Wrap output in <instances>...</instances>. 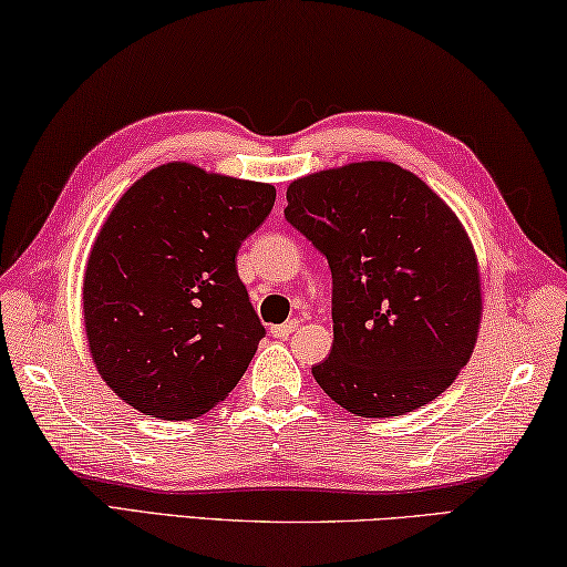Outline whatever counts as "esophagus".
Wrapping results in <instances>:
<instances>
[{
    "label": "esophagus",
    "mask_w": 567,
    "mask_h": 567,
    "mask_svg": "<svg viewBox=\"0 0 567 567\" xmlns=\"http://www.w3.org/2000/svg\"><path fill=\"white\" fill-rule=\"evenodd\" d=\"M299 329V319H291L286 323H278V326H271V336L274 339H289V336Z\"/></svg>",
    "instance_id": "34e87169"
}]
</instances>
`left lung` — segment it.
Masks as SVG:
<instances>
[{"label": "left lung", "mask_w": 567, "mask_h": 567, "mask_svg": "<svg viewBox=\"0 0 567 567\" xmlns=\"http://www.w3.org/2000/svg\"><path fill=\"white\" fill-rule=\"evenodd\" d=\"M286 202L333 278V346L316 383L363 419L439 399L471 361L483 316L478 258L453 208L393 162L301 176Z\"/></svg>", "instance_id": "obj_1"}]
</instances>
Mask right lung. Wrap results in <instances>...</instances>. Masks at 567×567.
I'll return each instance as SVG.
<instances>
[{"label": "right lung", "instance_id": "add662e5", "mask_svg": "<svg viewBox=\"0 0 567 567\" xmlns=\"http://www.w3.org/2000/svg\"><path fill=\"white\" fill-rule=\"evenodd\" d=\"M276 188L194 164L146 172L109 212L84 271V329L118 399L162 421L212 411L264 339L236 254Z\"/></svg>", "mask_w": 567, "mask_h": 567}]
</instances>
